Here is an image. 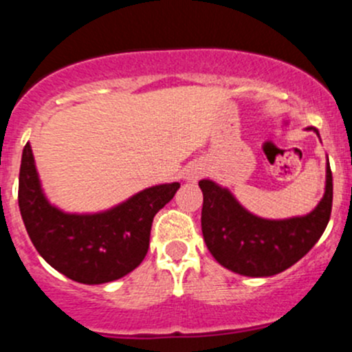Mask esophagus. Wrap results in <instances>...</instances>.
Returning a JSON list of instances; mask_svg holds the SVG:
<instances>
[{
  "label": "esophagus",
  "mask_w": 352,
  "mask_h": 352,
  "mask_svg": "<svg viewBox=\"0 0 352 352\" xmlns=\"http://www.w3.org/2000/svg\"><path fill=\"white\" fill-rule=\"evenodd\" d=\"M205 173H207L205 164H201V162H195V164L188 166V169L184 171V179L190 181V183H195V181L200 179Z\"/></svg>",
  "instance_id": "34e87169"
}]
</instances>
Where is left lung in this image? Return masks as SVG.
Here are the masks:
<instances>
[{"instance_id":"8db88e82","label":"left lung","mask_w":352,"mask_h":352,"mask_svg":"<svg viewBox=\"0 0 352 352\" xmlns=\"http://www.w3.org/2000/svg\"><path fill=\"white\" fill-rule=\"evenodd\" d=\"M318 135V130L309 126ZM320 137V135H318ZM204 193L201 232L215 260L246 277H270L284 272L315 246L332 212V171L325 169V193L306 215L263 219L246 210L234 195L212 179L198 181Z\"/></svg>"}]
</instances>
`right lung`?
Segmentation results:
<instances>
[{
	"instance_id": "1",
	"label": "right lung",
	"mask_w": 352,
	"mask_h": 352,
	"mask_svg": "<svg viewBox=\"0 0 352 352\" xmlns=\"http://www.w3.org/2000/svg\"><path fill=\"white\" fill-rule=\"evenodd\" d=\"M179 183L145 188L128 200L94 214H69L47 200L32 147L22 152L19 207L39 255L59 274L82 284L124 277L145 258L155 214L173 200Z\"/></svg>"
}]
</instances>
